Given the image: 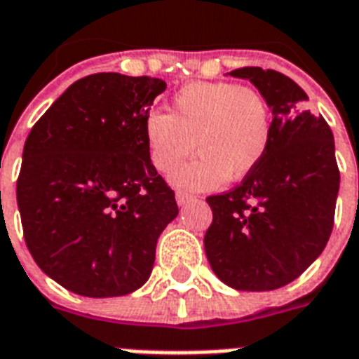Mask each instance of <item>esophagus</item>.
Returning <instances> with one entry per match:
<instances>
[{
    "label": "esophagus",
    "mask_w": 359,
    "mask_h": 359,
    "mask_svg": "<svg viewBox=\"0 0 359 359\" xmlns=\"http://www.w3.org/2000/svg\"><path fill=\"white\" fill-rule=\"evenodd\" d=\"M194 196L191 193H185V191H177L176 193V202L180 205H183V204H187V202H191V200H193Z\"/></svg>",
    "instance_id": "esophagus-1"
}]
</instances>
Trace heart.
Returning <instances> with one entry per match:
<instances>
[{"label":"heart","instance_id":"b5f03b06","mask_svg":"<svg viewBox=\"0 0 359 359\" xmlns=\"http://www.w3.org/2000/svg\"><path fill=\"white\" fill-rule=\"evenodd\" d=\"M144 136L149 159L163 174L176 170L196 146L198 159L174 180L191 189H211L226 177H245L262 161L271 140V114L257 88L196 82L177 91L170 114H148Z\"/></svg>","mask_w":359,"mask_h":359}]
</instances>
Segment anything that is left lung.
Masks as SVG:
<instances>
[{"mask_svg": "<svg viewBox=\"0 0 359 359\" xmlns=\"http://www.w3.org/2000/svg\"><path fill=\"white\" fill-rule=\"evenodd\" d=\"M273 112L262 161L240 185L208 196L213 221L204 236L211 269L236 290L292 283L324 251L335 219L339 166L330 125L304 110L307 95L273 69L241 67Z\"/></svg>", "mask_w": 359, "mask_h": 359, "instance_id": "left-lung-1", "label": "left lung"}]
</instances>
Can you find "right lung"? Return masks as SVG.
Segmentation results:
<instances>
[{"label":"right lung","instance_id":"right-lung-1","mask_svg":"<svg viewBox=\"0 0 359 359\" xmlns=\"http://www.w3.org/2000/svg\"><path fill=\"white\" fill-rule=\"evenodd\" d=\"M166 82L97 73L76 80L27 135L16 182L24 240L63 288L114 298L140 288L177 215L149 159L144 121Z\"/></svg>","mask_w":359,"mask_h":359}]
</instances>
